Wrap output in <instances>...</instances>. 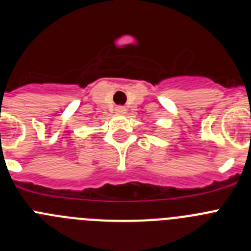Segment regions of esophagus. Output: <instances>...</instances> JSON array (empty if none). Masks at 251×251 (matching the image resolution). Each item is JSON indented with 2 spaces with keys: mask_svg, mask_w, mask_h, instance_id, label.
Wrapping results in <instances>:
<instances>
[{
  "mask_svg": "<svg viewBox=\"0 0 251 251\" xmlns=\"http://www.w3.org/2000/svg\"><path fill=\"white\" fill-rule=\"evenodd\" d=\"M116 111H118L119 114H124V112L126 111V109H125V106H118L116 107Z\"/></svg>",
  "mask_w": 251,
  "mask_h": 251,
  "instance_id": "34e87169",
  "label": "esophagus"
}]
</instances>
